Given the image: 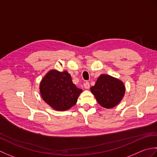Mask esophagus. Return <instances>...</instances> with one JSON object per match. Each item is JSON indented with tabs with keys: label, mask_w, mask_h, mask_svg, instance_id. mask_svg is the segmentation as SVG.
I'll use <instances>...</instances> for the list:
<instances>
[{
	"label": "esophagus",
	"mask_w": 157,
	"mask_h": 157,
	"mask_svg": "<svg viewBox=\"0 0 157 157\" xmlns=\"http://www.w3.org/2000/svg\"><path fill=\"white\" fill-rule=\"evenodd\" d=\"M83 86H84V87L85 89H89V87H90V84H89V82H86L84 83V85H83Z\"/></svg>",
	"instance_id": "esophagus-1"
}]
</instances>
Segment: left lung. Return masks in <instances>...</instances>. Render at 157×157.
<instances>
[{
    "label": "left lung",
    "mask_w": 157,
    "mask_h": 157,
    "mask_svg": "<svg viewBox=\"0 0 157 157\" xmlns=\"http://www.w3.org/2000/svg\"><path fill=\"white\" fill-rule=\"evenodd\" d=\"M98 104L105 108H112L120 103L125 93L121 80L108 75L99 76L95 85L90 88Z\"/></svg>",
    "instance_id": "left-lung-1"
}]
</instances>
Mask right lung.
I'll use <instances>...</instances> for the list:
<instances>
[{
	"mask_svg": "<svg viewBox=\"0 0 157 157\" xmlns=\"http://www.w3.org/2000/svg\"><path fill=\"white\" fill-rule=\"evenodd\" d=\"M40 93L43 100L54 110L64 111L75 105L82 91L72 82L67 71L51 70L40 83Z\"/></svg>",
	"mask_w": 157,
	"mask_h": 157,
	"instance_id": "1",
	"label": "right lung"
}]
</instances>
